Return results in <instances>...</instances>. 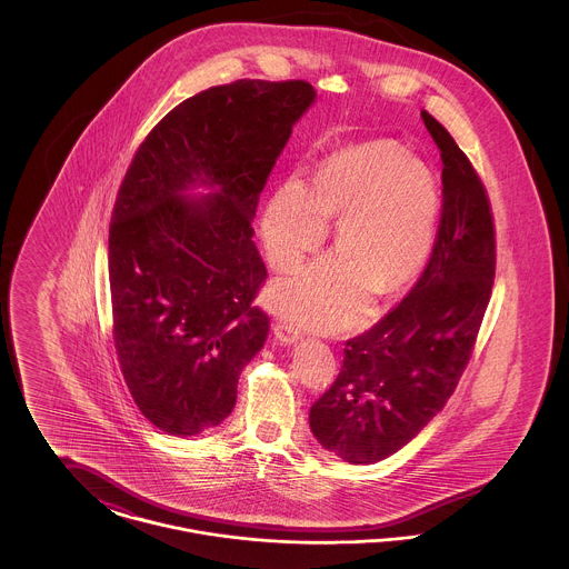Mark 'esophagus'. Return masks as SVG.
<instances>
[{
    "mask_svg": "<svg viewBox=\"0 0 569 569\" xmlns=\"http://www.w3.org/2000/svg\"><path fill=\"white\" fill-rule=\"evenodd\" d=\"M272 335H274L277 341H281L286 346H292V343H297L298 339H300V332H298L297 328L288 325L286 320H277L272 325Z\"/></svg>",
    "mask_w": 569,
    "mask_h": 569,
    "instance_id": "34e87169",
    "label": "esophagus"
}]
</instances>
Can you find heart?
Wrapping results in <instances>:
<instances>
[{"label": "heart", "mask_w": 569, "mask_h": 569, "mask_svg": "<svg viewBox=\"0 0 569 569\" xmlns=\"http://www.w3.org/2000/svg\"><path fill=\"white\" fill-rule=\"evenodd\" d=\"M443 207L431 163L392 140L373 138L337 149L311 181L286 179L262 216L272 269L295 271L337 217L335 244L325 258L274 281L267 300L288 322L307 328L352 325L379 298L406 290L431 260Z\"/></svg>", "instance_id": "obj_1"}]
</instances>
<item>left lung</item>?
<instances>
[{"label": "left lung", "mask_w": 569, "mask_h": 569, "mask_svg": "<svg viewBox=\"0 0 569 569\" xmlns=\"http://www.w3.org/2000/svg\"><path fill=\"white\" fill-rule=\"evenodd\" d=\"M420 117L443 162L431 260L388 316L346 343L339 376L309 411L322 448L352 465L388 459L448 403L471 358L495 279L487 190L448 130L427 110Z\"/></svg>", "instance_id": "8db88e82"}]
</instances>
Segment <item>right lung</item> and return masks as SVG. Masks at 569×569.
Masks as SVG:
<instances>
[{"label": "right lung", "mask_w": 569, "mask_h": 569, "mask_svg": "<svg viewBox=\"0 0 569 569\" xmlns=\"http://www.w3.org/2000/svg\"><path fill=\"white\" fill-rule=\"evenodd\" d=\"M313 102L305 81L211 87L170 110L126 172L110 217L112 337L136 406L163 433L223 422L267 341L251 221ZM196 187L210 193L191 197Z\"/></svg>", "instance_id": "right-lung-1"}]
</instances>
